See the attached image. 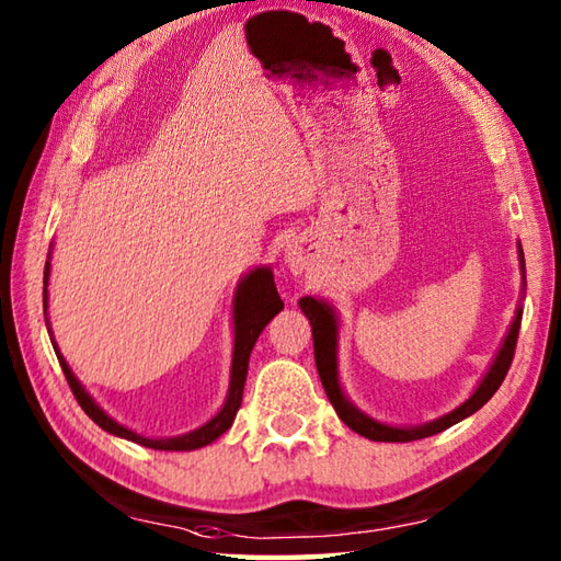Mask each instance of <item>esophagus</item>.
<instances>
[{
  "label": "esophagus",
  "mask_w": 561,
  "mask_h": 561,
  "mask_svg": "<svg viewBox=\"0 0 561 561\" xmlns=\"http://www.w3.org/2000/svg\"><path fill=\"white\" fill-rule=\"evenodd\" d=\"M307 252H304L301 248H289L287 250V267L294 272V274H299L301 270H307Z\"/></svg>",
  "instance_id": "obj_1"
}]
</instances>
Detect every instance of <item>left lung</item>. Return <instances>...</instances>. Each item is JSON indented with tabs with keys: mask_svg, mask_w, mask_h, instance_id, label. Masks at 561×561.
<instances>
[{
	"mask_svg": "<svg viewBox=\"0 0 561 561\" xmlns=\"http://www.w3.org/2000/svg\"><path fill=\"white\" fill-rule=\"evenodd\" d=\"M517 252H520V270H523V289H525V257H523V245H517ZM301 311L307 313V319L311 323V333H313V358H316V370H319V378L325 394L333 404L335 414L341 416L343 424H348L353 432H358L360 436L370 442H414V439H424V436H434L444 430H449L456 422L466 420L473 412L481 410V407L491 400V397L497 392V387L503 385L507 370H511L513 355H515V343H517V333H520V321H523V309L515 311V319L511 323V331H507L505 341L497 351L495 360L488 368L485 378L481 385L476 387V392L468 397L463 404H458L454 412L439 416V420L426 422L420 426H390L382 422L370 420L368 414H363L358 407H353L348 402V397L343 394L341 382H339V319H335V311L331 304H325L323 299H313L307 297L299 301Z\"/></svg>",
	"mask_w": 561,
	"mask_h": 561,
	"instance_id": "left-lung-1",
	"label": "left lung"
}]
</instances>
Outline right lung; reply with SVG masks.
<instances>
[{"mask_svg":"<svg viewBox=\"0 0 561 561\" xmlns=\"http://www.w3.org/2000/svg\"><path fill=\"white\" fill-rule=\"evenodd\" d=\"M48 274H50V254H48L46 267H44V309H48V289H46ZM282 309H284V301L279 299L277 287H274V274L270 267L252 270L250 274H245V277L240 279L238 291H236V309H232V319H236V348H232V368H230V387H228L226 404H222V410L213 416L210 422L198 426V430L181 434V436H169V439H149V436H141L112 420L110 414L100 410L93 397L85 392V387L78 382L73 370L68 368L66 358L60 355L58 345L54 341L50 343H54L58 363H60V368H64V375L70 385V390H73V394H76L78 404L83 407V412L100 426V430L115 434V436H119V439L147 446V449L193 451V449H201V446L213 444L220 434H226L232 426V420H236L240 402H242V390H245L250 353L254 348V343H257L264 325H267ZM46 325H48V319H46Z\"/></svg>","mask_w":561,"mask_h":561,"instance_id":"right-lung-1","label":"right lung"}]
</instances>
